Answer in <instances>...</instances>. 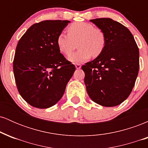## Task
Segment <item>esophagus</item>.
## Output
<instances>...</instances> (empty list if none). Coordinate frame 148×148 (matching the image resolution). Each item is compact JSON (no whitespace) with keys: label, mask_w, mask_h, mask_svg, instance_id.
<instances>
[{"label":"esophagus","mask_w":148,"mask_h":148,"mask_svg":"<svg viewBox=\"0 0 148 148\" xmlns=\"http://www.w3.org/2000/svg\"><path fill=\"white\" fill-rule=\"evenodd\" d=\"M75 67L77 69H81V65L80 64H75Z\"/></svg>","instance_id":"34e87169"}]
</instances>
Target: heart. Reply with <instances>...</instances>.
I'll use <instances>...</instances> for the list:
<instances>
[{
    "label": "heart",
    "instance_id": "1",
    "mask_svg": "<svg viewBox=\"0 0 148 148\" xmlns=\"http://www.w3.org/2000/svg\"><path fill=\"white\" fill-rule=\"evenodd\" d=\"M67 33L68 35L64 33L59 34L57 47L62 54L69 55L78 42L79 50L67 57V60L74 64L88 61L92 56H98L106 45V36L103 30L88 22L73 23L67 28Z\"/></svg>",
    "mask_w": 148,
    "mask_h": 148
}]
</instances>
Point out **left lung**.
Segmentation results:
<instances>
[{"label":"left lung","mask_w":148,"mask_h":148,"mask_svg":"<svg viewBox=\"0 0 148 148\" xmlns=\"http://www.w3.org/2000/svg\"><path fill=\"white\" fill-rule=\"evenodd\" d=\"M106 36L103 51L82 68L86 90L94 102L115 106L132 92L139 69V51L133 35L110 18L90 20Z\"/></svg>","instance_id":"1"}]
</instances>
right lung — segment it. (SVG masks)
I'll return each mask as SVG.
<instances>
[{"mask_svg": "<svg viewBox=\"0 0 148 148\" xmlns=\"http://www.w3.org/2000/svg\"><path fill=\"white\" fill-rule=\"evenodd\" d=\"M69 21L47 20L35 23L18 41L13 62L16 86L32 106L47 108L62 98L75 71L57 47L58 35Z\"/></svg>", "mask_w": 148, "mask_h": 148, "instance_id": "1", "label": "right lung"}]
</instances>
